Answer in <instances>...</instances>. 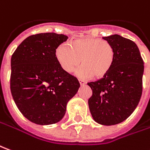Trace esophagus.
<instances>
[{"label":"esophagus","instance_id":"1","mask_svg":"<svg viewBox=\"0 0 150 150\" xmlns=\"http://www.w3.org/2000/svg\"><path fill=\"white\" fill-rule=\"evenodd\" d=\"M79 83H80V85H83V84L85 83V82H84L83 80H81V79H79Z\"/></svg>","mask_w":150,"mask_h":150}]
</instances>
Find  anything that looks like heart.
Instances as JSON below:
<instances>
[{"instance_id": "obj_1", "label": "heart", "mask_w": 150, "mask_h": 150, "mask_svg": "<svg viewBox=\"0 0 150 150\" xmlns=\"http://www.w3.org/2000/svg\"><path fill=\"white\" fill-rule=\"evenodd\" d=\"M56 57L63 71L71 73L80 64L75 74L80 79H100L113 66L115 50L112 45L101 38H84L62 43L56 50Z\"/></svg>"}]
</instances>
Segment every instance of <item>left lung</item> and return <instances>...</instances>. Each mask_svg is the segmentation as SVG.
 I'll return each mask as SVG.
<instances>
[{"instance_id":"8db88e82","label":"left lung","mask_w":150,"mask_h":150,"mask_svg":"<svg viewBox=\"0 0 150 150\" xmlns=\"http://www.w3.org/2000/svg\"><path fill=\"white\" fill-rule=\"evenodd\" d=\"M115 50L113 66L103 78L88 85L93 91L88 107L98 124L121 123L135 111L142 94L144 62L133 41L118 34L103 37Z\"/></svg>"}]
</instances>
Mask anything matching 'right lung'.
<instances>
[{
    "instance_id": "right-lung-1",
    "label": "right lung",
    "mask_w": 150,
    "mask_h": 150,
    "mask_svg": "<svg viewBox=\"0 0 150 150\" xmlns=\"http://www.w3.org/2000/svg\"><path fill=\"white\" fill-rule=\"evenodd\" d=\"M68 37L55 33L25 38L11 57V91L20 112L38 125L61 121L79 83L62 70L56 50Z\"/></svg>"
}]
</instances>
